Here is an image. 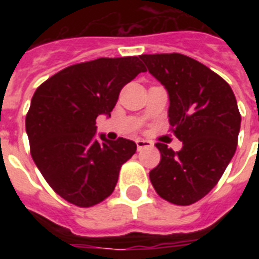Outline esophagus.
I'll return each instance as SVG.
<instances>
[{"instance_id": "1", "label": "esophagus", "mask_w": 259, "mask_h": 259, "mask_svg": "<svg viewBox=\"0 0 259 259\" xmlns=\"http://www.w3.org/2000/svg\"><path fill=\"white\" fill-rule=\"evenodd\" d=\"M136 144H137L138 152L142 149H145V148H152V146H153V144H152L150 141H148V140H137Z\"/></svg>"}]
</instances>
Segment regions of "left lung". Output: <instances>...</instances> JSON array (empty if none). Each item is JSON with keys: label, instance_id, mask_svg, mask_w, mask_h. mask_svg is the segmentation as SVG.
<instances>
[{"label": "left lung", "instance_id": "8db88e82", "mask_svg": "<svg viewBox=\"0 0 259 259\" xmlns=\"http://www.w3.org/2000/svg\"><path fill=\"white\" fill-rule=\"evenodd\" d=\"M140 58L168 91L170 130L183 142L179 152L156 144L161 160L149 179L166 201L193 204L218 184L237 150L241 129L237 99L225 79L189 56Z\"/></svg>", "mask_w": 259, "mask_h": 259}]
</instances>
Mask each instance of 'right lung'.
<instances>
[{
    "label": "right lung",
    "mask_w": 259,
    "mask_h": 259,
    "mask_svg": "<svg viewBox=\"0 0 259 259\" xmlns=\"http://www.w3.org/2000/svg\"><path fill=\"white\" fill-rule=\"evenodd\" d=\"M146 68L137 56L99 58L59 71L34 91L25 118L30 154L51 188L71 204L91 207L113 193L137 150L119 137L97 140V117H110L119 93Z\"/></svg>",
    "instance_id": "right-lung-1"
}]
</instances>
